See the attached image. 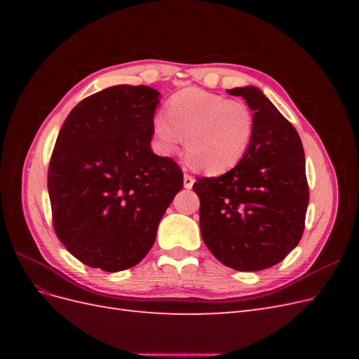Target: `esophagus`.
Masks as SVG:
<instances>
[{
    "mask_svg": "<svg viewBox=\"0 0 359 359\" xmlns=\"http://www.w3.org/2000/svg\"><path fill=\"white\" fill-rule=\"evenodd\" d=\"M193 184H194V178L191 175H187V173H186V175H184V187L191 189Z\"/></svg>",
    "mask_w": 359,
    "mask_h": 359,
    "instance_id": "34e87169",
    "label": "esophagus"
}]
</instances>
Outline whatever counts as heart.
Wrapping results in <instances>:
<instances>
[{"mask_svg": "<svg viewBox=\"0 0 359 359\" xmlns=\"http://www.w3.org/2000/svg\"><path fill=\"white\" fill-rule=\"evenodd\" d=\"M153 127L163 153H173L186 137L190 166L206 175H222L247 156L256 121L252 107L243 100L186 88L170 97L166 116H156Z\"/></svg>", "mask_w": 359, "mask_h": 359, "instance_id": "b5f03b06", "label": "heart"}]
</instances>
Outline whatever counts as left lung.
I'll return each mask as SVG.
<instances>
[{"label": "left lung", "mask_w": 359, "mask_h": 359, "mask_svg": "<svg viewBox=\"0 0 359 359\" xmlns=\"http://www.w3.org/2000/svg\"><path fill=\"white\" fill-rule=\"evenodd\" d=\"M255 114L252 147L240 165L193 184L201 201L203 243L226 266L262 271L281 262L301 240L309 205L299 135L256 86L227 90Z\"/></svg>", "instance_id": "8db88e82"}]
</instances>
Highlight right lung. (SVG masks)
Listing matches in <instances>:
<instances>
[{
  "instance_id": "right-lung-1",
  "label": "right lung",
  "mask_w": 359,
  "mask_h": 359,
  "mask_svg": "<svg viewBox=\"0 0 359 359\" xmlns=\"http://www.w3.org/2000/svg\"><path fill=\"white\" fill-rule=\"evenodd\" d=\"M160 93L115 85L86 97L64 121L49 163L53 229L82 264L118 273L153 247L182 172L151 149Z\"/></svg>"
}]
</instances>
